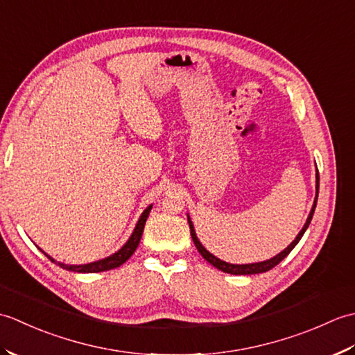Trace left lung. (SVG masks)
I'll use <instances>...</instances> for the list:
<instances>
[{"mask_svg":"<svg viewBox=\"0 0 355 355\" xmlns=\"http://www.w3.org/2000/svg\"><path fill=\"white\" fill-rule=\"evenodd\" d=\"M318 195H319V172L315 173V198H314V205L311 207V212L310 215H308L306 218V223L302 227V230L299 232V235L296 236V239L293 241V243L285 248V250H282L279 254H276L275 258L271 259H267V261H262V262H254V263H229V262H224L221 259H218L216 256H214L210 252H207L205 247H202V244L200 243V239L197 238V233H195V229H193V224L191 221L189 215H187V223H189V227H191V236L193 239V244L195 247H197V250L201 253L202 258H205L209 263H212L214 267H216L218 270L224 271V273H230V275H256V273H266V271L271 270L273 267H276L279 262H281L284 258H286L288 256V253L293 250L294 247L297 245V243L300 241V238L304 236L305 230L308 229V225H310L311 220H313V215H314V209H315V205H318Z\"/></svg>","mask_w":355,"mask_h":355,"instance_id":"8db88e82","label":"left lung"}]
</instances>
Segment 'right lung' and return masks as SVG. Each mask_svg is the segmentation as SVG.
<instances>
[{
  "label": "right lung",
  "mask_w": 355,
  "mask_h": 355,
  "mask_svg": "<svg viewBox=\"0 0 355 355\" xmlns=\"http://www.w3.org/2000/svg\"><path fill=\"white\" fill-rule=\"evenodd\" d=\"M150 209H153V206H148L145 209V212L141 214V216L139 218L137 221V225H135V229L132 232V235L130 236V239L126 241L125 245L120 248L119 252H116L114 254L108 256V258L105 259H101V261H96V262H92V263H84V266H69V263H62V262H56L55 259L51 258V256H49L45 252H42L41 248L40 250L47 256V258L51 261L58 263L59 267H62L65 270L69 271H76V273H99V271H107V270H112V268H117L122 266L123 262H126L128 259L131 258L132 253L135 252V248L139 247V243H140V238H141V233H143V229H145V223L148 220L149 216V212Z\"/></svg>",
  "instance_id": "obj_1"
}]
</instances>
